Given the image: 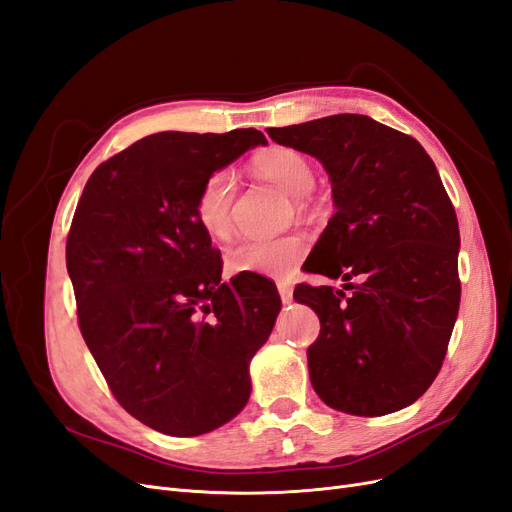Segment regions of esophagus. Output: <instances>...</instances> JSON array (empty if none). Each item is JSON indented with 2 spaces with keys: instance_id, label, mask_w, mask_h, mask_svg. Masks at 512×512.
Returning <instances> with one entry per match:
<instances>
[{
  "instance_id": "34e87169",
  "label": "esophagus",
  "mask_w": 512,
  "mask_h": 512,
  "mask_svg": "<svg viewBox=\"0 0 512 512\" xmlns=\"http://www.w3.org/2000/svg\"><path fill=\"white\" fill-rule=\"evenodd\" d=\"M277 290H280L282 303H290V301H292V286H290V284L280 282V284H277Z\"/></svg>"
}]
</instances>
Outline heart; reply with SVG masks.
I'll use <instances>...</instances> for the list:
<instances>
[{"mask_svg":"<svg viewBox=\"0 0 512 512\" xmlns=\"http://www.w3.org/2000/svg\"><path fill=\"white\" fill-rule=\"evenodd\" d=\"M258 173L290 196H303L314 185L309 160L290 147H273L254 158ZM237 181L228 168H215L198 185L194 196V218L207 235L224 239L232 228V200ZM309 241L301 232H286L273 239H239L228 247L226 269L230 273H258L288 277L307 254Z\"/></svg>","mask_w":512,"mask_h":512,"instance_id":"b5f03b06","label":"heart"}]
</instances>
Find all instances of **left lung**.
<instances>
[{
  "label": "left lung",
  "mask_w": 512,
  "mask_h": 512,
  "mask_svg": "<svg viewBox=\"0 0 512 512\" xmlns=\"http://www.w3.org/2000/svg\"><path fill=\"white\" fill-rule=\"evenodd\" d=\"M267 134L322 162L337 207L305 271L344 288H294L320 318L307 348L312 386L356 416L410 406L438 376L461 299L459 224L436 164L416 138L365 115Z\"/></svg>",
  "instance_id": "1"
}]
</instances>
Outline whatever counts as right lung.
<instances>
[{
  "label": "right lung",
  "mask_w": 512,
  "mask_h": 512,
  "mask_svg": "<svg viewBox=\"0 0 512 512\" xmlns=\"http://www.w3.org/2000/svg\"><path fill=\"white\" fill-rule=\"evenodd\" d=\"M267 138L160 132L91 173L66 241L76 316L121 408L168 436H200L250 397L252 356L280 314L267 277L222 282L194 218L198 185Z\"/></svg>",
  "instance_id": "right-lung-1"
}]
</instances>
